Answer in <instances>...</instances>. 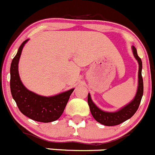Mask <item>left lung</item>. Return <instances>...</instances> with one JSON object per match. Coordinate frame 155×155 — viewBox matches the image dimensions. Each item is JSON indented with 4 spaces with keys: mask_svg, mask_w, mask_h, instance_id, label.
<instances>
[{
    "mask_svg": "<svg viewBox=\"0 0 155 155\" xmlns=\"http://www.w3.org/2000/svg\"><path fill=\"white\" fill-rule=\"evenodd\" d=\"M133 53L139 63V74H138V88L135 97L134 98L130 103L126 105L125 107L121 108L117 112H104L99 109L92 101L91 98L90 94L87 95V104H88L90 111L91 115L97 121L106 126H115L120 124L127 119L130 118L135 114L138 109L142 97L143 95V79L142 77V69H143V64H142L141 58L138 56L137 51V48L134 46H132Z\"/></svg>",
    "mask_w": 155,
    "mask_h": 155,
    "instance_id": "left-lung-1",
    "label": "left lung"
}]
</instances>
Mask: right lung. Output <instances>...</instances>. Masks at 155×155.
I'll return each mask as SVG.
<instances>
[{"instance_id": "right-lung-1", "label": "right lung", "mask_w": 155, "mask_h": 155, "mask_svg": "<svg viewBox=\"0 0 155 155\" xmlns=\"http://www.w3.org/2000/svg\"><path fill=\"white\" fill-rule=\"evenodd\" d=\"M28 39L19 46L10 66V90L12 98L22 114L40 122H51L58 119L63 113L74 88L51 97H43L28 90L18 75V61L21 51Z\"/></svg>"}]
</instances>
